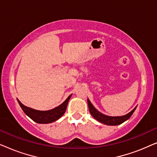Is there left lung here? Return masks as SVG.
<instances>
[{
	"instance_id": "1",
	"label": "left lung",
	"mask_w": 157,
	"mask_h": 157,
	"mask_svg": "<svg viewBox=\"0 0 157 157\" xmlns=\"http://www.w3.org/2000/svg\"><path fill=\"white\" fill-rule=\"evenodd\" d=\"M87 101L88 105H89L90 113L92 115V117H93L95 119L97 120V121H100L101 123L106 124V125L113 126L119 125V124H122L123 122L129 119L131 116L133 114V113L134 112L135 109L136 108V107H135L131 112L124 116H121V117H109V116L103 114L102 113H101L98 110H96V109L94 107L93 105H92L91 101L89 100V98L87 99Z\"/></svg>"
}]
</instances>
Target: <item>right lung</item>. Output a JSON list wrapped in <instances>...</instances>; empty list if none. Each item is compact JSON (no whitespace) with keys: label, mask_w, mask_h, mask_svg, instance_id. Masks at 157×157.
I'll return each mask as SVG.
<instances>
[{"label":"right lung","mask_w":157,"mask_h":157,"mask_svg":"<svg viewBox=\"0 0 157 157\" xmlns=\"http://www.w3.org/2000/svg\"><path fill=\"white\" fill-rule=\"evenodd\" d=\"M72 94L66 98L65 101L62 103L60 106L48 111H38L31 109L30 107L25 106L18 99V104L28 117H29L33 121L38 124H48L56 121L61 118L65 113L68 102L69 101Z\"/></svg>","instance_id":"1"}]
</instances>
